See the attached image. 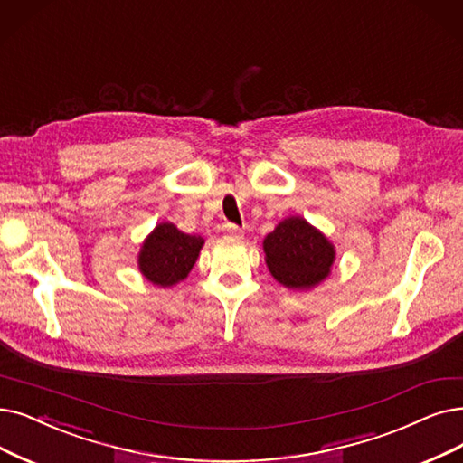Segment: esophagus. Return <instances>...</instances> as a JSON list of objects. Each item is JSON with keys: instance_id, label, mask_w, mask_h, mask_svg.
Returning a JSON list of instances; mask_svg holds the SVG:
<instances>
[{"instance_id": "esophagus-1", "label": "esophagus", "mask_w": 463, "mask_h": 463, "mask_svg": "<svg viewBox=\"0 0 463 463\" xmlns=\"http://www.w3.org/2000/svg\"><path fill=\"white\" fill-rule=\"evenodd\" d=\"M224 232H226L228 237H243L241 228H237L235 224H226V226H224Z\"/></svg>"}]
</instances>
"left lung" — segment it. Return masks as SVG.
<instances>
[{"label": "left lung", "instance_id": "left-lung-1", "mask_svg": "<svg viewBox=\"0 0 463 463\" xmlns=\"http://www.w3.org/2000/svg\"><path fill=\"white\" fill-rule=\"evenodd\" d=\"M266 266L287 288L309 290L330 275L336 249L330 239L302 216H288L264 237Z\"/></svg>", "mask_w": 463, "mask_h": 463}]
</instances>
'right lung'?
I'll return each mask as SVG.
<instances>
[{"instance_id": "obj_1", "label": "right lung", "mask_w": 463, "mask_h": 463, "mask_svg": "<svg viewBox=\"0 0 463 463\" xmlns=\"http://www.w3.org/2000/svg\"><path fill=\"white\" fill-rule=\"evenodd\" d=\"M205 245L201 235L180 232L173 222H161L142 241L138 271L147 283L169 288L186 279Z\"/></svg>"}]
</instances>
